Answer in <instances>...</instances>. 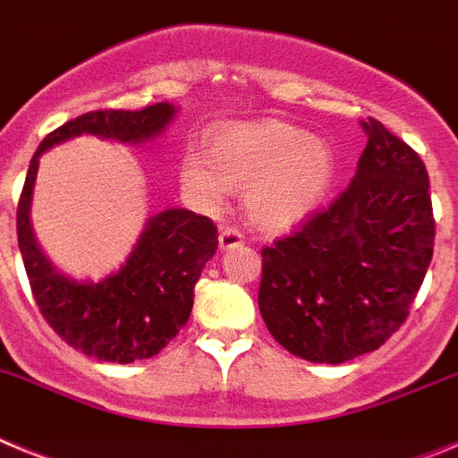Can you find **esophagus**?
Wrapping results in <instances>:
<instances>
[{
    "label": "esophagus",
    "instance_id": "obj_1",
    "mask_svg": "<svg viewBox=\"0 0 458 458\" xmlns=\"http://www.w3.org/2000/svg\"><path fill=\"white\" fill-rule=\"evenodd\" d=\"M242 233L238 232V229H232V226H226V229H222L220 232V250L222 252H229V250L233 248H241L242 245Z\"/></svg>",
    "mask_w": 458,
    "mask_h": 458
}]
</instances>
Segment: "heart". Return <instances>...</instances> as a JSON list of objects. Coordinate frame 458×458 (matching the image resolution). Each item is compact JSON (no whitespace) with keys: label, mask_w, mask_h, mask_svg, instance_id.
Masks as SVG:
<instances>
[{"label":"heart","mask_w":458,"mask_h":458,"mask_svg":"<svg viewBox=\"0 0 458 458\" xmlns=\"http://www.w3.org/2000/svg\"><path fill=\"white\" fill-rule=\"evenodd\" d=\"M179 176L204 206H220L232 192L245 193L254 229L286 233L317 216L339 176L337 148L289 121L226 123L208 137V156L185 148Z\"/></svg>","instance_id":"1"}]
</instances>
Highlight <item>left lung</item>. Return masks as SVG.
<instances>
[{"label": "left lung", "mask_w": 458, "mask_h": 458, "mask_svg": "<svg viewBox=\"0 0 458 458\" xmlns=\"http://www.w3.org/2000/svg\"><path fill=\"white\" fill-rule=\"evenodd\" d=\"M349 190L261 252L259 310L289 353L339 365L399 330L434 257V210L420 156L380 121Z\"/></svg>", "instance_id": "obj_1"}]
</instances>
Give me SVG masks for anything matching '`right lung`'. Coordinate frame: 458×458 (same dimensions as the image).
Instances as JSON below:
<instances>
[{
	"instance_id": "1",
	"label": "right lung",
	"mask_w": 458,
	"mask_h": 458,
	"mask_svg": "<svg viewBox=\"0 0 458 458\" xmlns=\"http://www.w3.org/2000/svg\"><path fill=\"white\" fill-rule=\"evenodd\" d=\"M179 114L172 103L137 112L98 109L68 121L40 141L18 204V245L31 293L55 333L84 355L128 365L147 360L179 335L194 302V284L217 250L213 220L185 208L156 210L123 264L98 279H78L52 264L31 226L40 156L82 135L141 147L160 140Z\"/></svg>"
}]
</instances>
